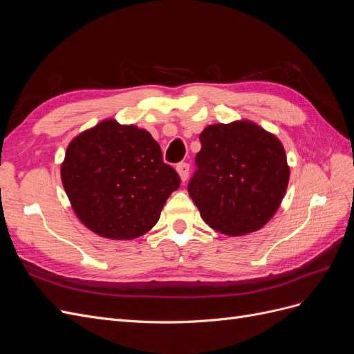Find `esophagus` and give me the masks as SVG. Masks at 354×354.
<instances>
[{"label":"esophagus","instance_id":"34e87169","mask_svg":"<svg viewBox=\"0 0 354 354\" xmlns=\"http://www.w3.org/2000/svg\"><path fill=\"white\" fill-rule=\"evenodd\" d=\"M177 173H178V176H180V178H181V181H186L187 178H189V171H190V167H189V164H186V162H180L178 165H177Z\"/></svg>","mask_w":354,"mask_h":354}]
</instances>
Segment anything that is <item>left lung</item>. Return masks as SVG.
<instances>
[{
    "label": "left lung",
    "instance_id": "8db88e82",
    "mask_svg": "<svg viewBox=\"0 0 354 354\" xmlns=\"http://www.w3.org/2000/svg\"><path fill=\"white\" fill-rule=\"evenodd\" d=\"M187 192L214 230L241 236L261 229L279 208L289 167L279 138L251 121L208 125L199 136Z\"/></svg>",
    "mask_w": 354,
    "mask_h": 354
}]
</instances>
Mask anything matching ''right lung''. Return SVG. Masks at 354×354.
<instances>
[{"mask_svg": "<svg viewBox=\"0 0 354 354\" xmlns=\"http://www.w3.org/2000/svg\"><path fill=\"white\" fill-rule=\"evenodd\" d=\"M62 183L85 227L102 238L130 241L151 230L180 187L153 137L136 125L106 120L66 149Z\"/></svg>", "mask_w": 354, "mask_h": 354, "instance_id": "add662e5", "label": "right lung"}]
</instances>
